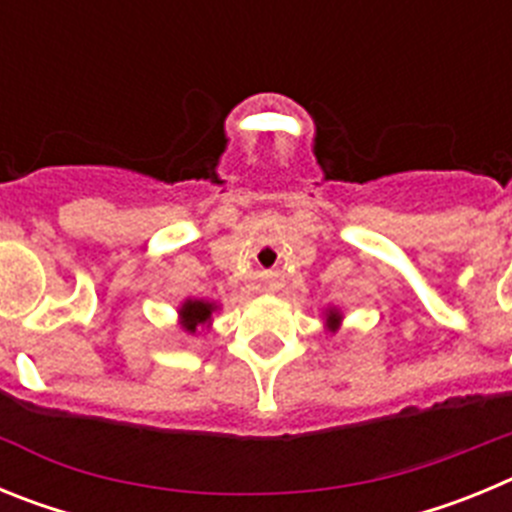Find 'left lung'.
Returning a JSON list of instances; mask_svg holds the SVG:
<instances>
[{
  "label": "left lung",
  "mask_w": 512,
  "mask_h": 512,
  "mask_svg": "<svg viewBox=\"0 0 512 512\" xmlns=\"http://www.w3.org/2000/svg\"><path fill=\"white\" fill-rule=\"evenodd\" d=\"M330 323H338V315H336V312H330Z\"/></svg>",
  "instance_id": "left-lung-1"
}]
</instances>
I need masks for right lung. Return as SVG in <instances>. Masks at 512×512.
<instances>
[{
    "label": "right lung",
    "mask_w": 512,
    "mask_h": 512,
    "mask_svg": "<svg viewBox=\"0 0 512 512\" xmlns=\"http://www.w3.org/2000/svg\"><path fill=\"white\" fill-rule=\"evenodd\" d=\"M210 312H212V305H210V302L189 300L187 305L182 307L184 328H187L189 333H194V330H197V325H200V323H205V320L210 318Z\"/></svg>",
    "instance_id": "1"
}]
</instances>
